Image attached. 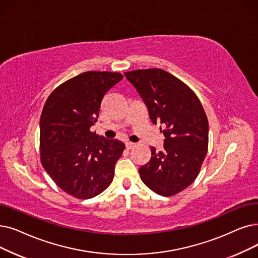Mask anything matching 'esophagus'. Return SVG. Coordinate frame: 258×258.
<instances>
[{
    "instance_id": "obj_1",
    "label": "esophagus",
    "mask_w": 258,
    "mask_h": 258,
    "mask_svg": "<svg viewBox=\"0 0 258 258\" xmlns=\"http://www.w3.org/2000/svg\"><path fill=\"white\" fill-rule=\"evenodd\" d=\"M125 148H126V150H132L133 148H135V143H133V142H126V143H125Z\"/></svg>"
}]
</instances>
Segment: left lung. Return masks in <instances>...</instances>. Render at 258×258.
Here are the masks:
<instances>
[{
	"instance_id": "8db88e82",
	"label": "left lung",
	"mask_w": 258,
	"mask_h": 258,
	"mask_svg": "<svg viewBox=\"0 0 258 258\" xmlns=\"http://www.w3.org/2000/svg\"><path fill=\"white\" fill-rule=\"evenodd\" d=\"M135 86L154 124L165 137L162 151L151 148V160L139 169L143 183L161 196L183 191L199 174L208 152L209 122L196 94L160 69L124 73Z\"/></svg>"
}]
</instances>
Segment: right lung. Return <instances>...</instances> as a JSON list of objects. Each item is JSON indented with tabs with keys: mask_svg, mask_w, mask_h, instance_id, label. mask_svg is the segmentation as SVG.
<instances>
[{
	"mask_svg": "<svg viewBox=\"0 0 258 258\" xmlns=\"http://www.w3.org/2000/svg\"><path fill=\"white\" fill-rule=\"evenodd\" d=\"M120 73L86 72L59 85L40 119V158L54 183L78 199L93 198L111 183L125 145L91 132L104 95Z\"/></svg>",
	"mask_w": 258,
	"mask_h": 258,
	"instance_id": "1",
	"label": "right lung"
}]
</instances>
